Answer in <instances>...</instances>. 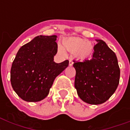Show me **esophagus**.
Instances as JSON below:
<instances>
[{
	"label": "esophagus",
	"instance_id": "34e87169",
	"mask_svg": "<svg viewBox=\"0 0 130 130\" xmlns=\"http://www.w3.org/2000/svg\"><path fill=\"white\" fill-rule=\"evenodd\" d=\"M73 64V61H72V60H69V66H72Z\"/></svg>",
	"mask_w": 130,
	"mask_h": 130
}]
</instances>
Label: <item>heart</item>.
<instances>
[{
    "label": "heart",
    "mask_w": 130,
    "mask_h": 130,
    "mask_svg": "<svg viewBox=\"0 0 130 130\" xmlns=\"http://www.w3.org/2000/svg\"><path fill=\"white\" fill-rule=\"evenodd\" d=\"M59 51L61 54H66L65 49L73 53L75 58L79 60H86L92 57L94 52V45L90 41L82 38H70L63 41V46H59Z\"/></svg>",
    "instance_id": "heart-1"
}]
</instances>
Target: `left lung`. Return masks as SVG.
<instances>
[{
	"mask_svg": "<svg viewBox=\"0 0 130 130\" xmlns=\"http://www.w3.org/2000/svg\"><path fill=\"white\" fill-rule=\"evenodd\" d=\"M90 60L73 61L75 88L80 99L90 105L105 103L113 94L120 77L115 53L102 40H96Z\"/></svg>",
	"mask_w": 130,
	"mask_h": 130,
	"instance_id": "left-lung-1",
	"label": "left lung"
}]
</instances>
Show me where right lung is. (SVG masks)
<instances>
[{
  "label": "right lung",
  "mask_w": 130,
  "mask_h": 130,
  "mask_svg": "<svg viewBox=\"0 0 130 130\" xmlns=\"http://www.w3.org/2000/svg\"><path fill=\"white\" fill-rule=\"evenodd\" d=\"M57 36H38L19 48L11 69L13 90L23 101L38 102L48 96L57 76L69 65V61L57 63Z\"/></svg>",
  "instance_id": "obj_1"
}]
</instances>
